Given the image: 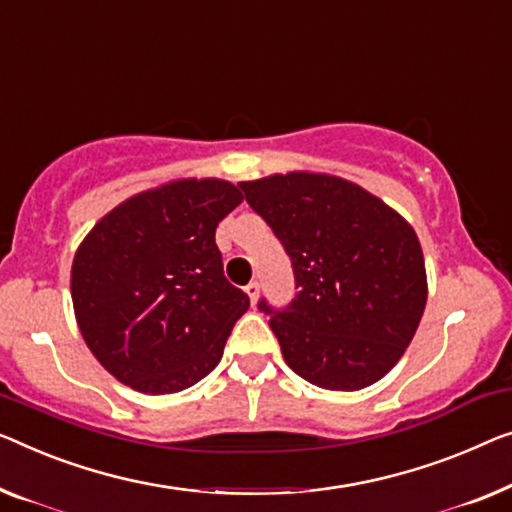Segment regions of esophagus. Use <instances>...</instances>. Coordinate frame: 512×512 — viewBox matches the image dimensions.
Wrapping results in <instances>:
<instances>
[{"instance_id": "34e87169", "label": "esophagus", "mask_w": 512, "mask_h": 512, "mask_svg": "<svg viewBox=\"0 0 512 512\" xmlns=\"http://www.w3.org/2000/svg\"><path fill=\"white\" fill-rule=\"evenodd\" d=\"M246 294L250 296V303H257V299H259V285H257V282L253 280V282H248V285H246Z\"/></svg>"}]
</instances>
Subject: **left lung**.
Listing matches in <instances>:
<instances>
[{"label": "left lung", "instance_id": "left-lung-1", "mask_svg": "<svg viewBox=\"0 0 512 512\" xmlns=\"http://www.w3.org/2000/svg\"><path fill=\"white\" fill-rule=\"evenodd\" d=\"M239 186L292 257L299 292L289 308L259 303L285 363L326 391L375 384L407 352L425 310L414 227L335 174L294 170Z\"/></svg>", "mask_w": 512, "mask_h": 512}]
</instances>
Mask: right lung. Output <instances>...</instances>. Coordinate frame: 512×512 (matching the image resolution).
<instances>
[{"instance_id": "right-lung-1", "label": "right lung", "mask_w": 512, "mask_h": 512, "mask_svg": "<svg viewBox=\"0 0 512 512\" xmlns=\"http://www.w3.org/2000/svg\"><path fill=\"white\" fill-rule=\"evenodd\" d=\"M243 202L216 177L172 179L117 204L75 250L71 299L89 352L144 395L216 368L250 299L223 276L216 227Z\"/></svg>"}]
</instances>
